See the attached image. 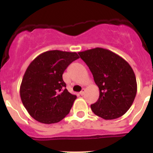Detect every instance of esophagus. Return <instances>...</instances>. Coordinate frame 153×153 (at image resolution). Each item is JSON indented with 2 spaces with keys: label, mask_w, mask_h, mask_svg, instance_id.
I'll use <instances>...</instances> for the list:
<instances>
[{
  "label": "esophagus",
  "mask_w": 153,
  "mask_h": 153,
  "mask_svg": "<svg viewBox=\"0 0 153 153\" xmlns=\"http://www.w3.org/2000/svg\"><path fill=\"white\" fill-rule=\"evenodd\" d=\"M84 92H85V89H83L82 90H81V92H80V95H84Z\"/></svg>",
  "instance_id": "1"
}]
</instances>
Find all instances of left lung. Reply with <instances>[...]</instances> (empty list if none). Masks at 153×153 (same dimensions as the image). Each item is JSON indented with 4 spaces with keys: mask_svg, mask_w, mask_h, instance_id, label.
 <instances>
[{
    "mask_svg": "<svg viewBox=\"0 0 153 153\" xmlns=\"http://www.w3.org/2000/svg\"><path fill=\"white\" fill-rule=\"evenodd\" d=\"M78 54L99 88V98L91 105L92 112L105 120L124 115L137 92L136 78L131 66L121 56L104 48H94Z\"/></svg>",
    "mask_w": 153,
    "mask_h": 153,
    "instance_id": "8db88e82",
    "label": "left lung"
}]
</instances>
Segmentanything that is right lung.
<instances>
[{
  "instance_id": "add662e5",
  "label": "right lung",
  "mask_w": 153,
  "mask_h": 153,
  "mask_svg": "<svg viewBox=\"0 0 153 153\" xmlns=\"http://www.w3.org/2000/svg\"><path fill=\"white\" fill-rule=\"evenodd\" d=\"M78 58L75 52L50 50L30 63L23 77L20 95L34 119L43 124H55L69 114L77 97L65 89L62 75Z\"/></svg>"
}]
</instances>
